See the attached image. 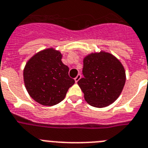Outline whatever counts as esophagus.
Instances as JSON below:
<instances>
[{"instance_id":"esophagus-1","label":"esophagus","mask_w":148,"mask_h":148,"mask_svg":"<svg viewBox=\"0 0 148 148\" xmlns=\"http://www.w3.org/2000/svg\"><path fill=\"white\" fill-rule=\"evenodd\" d=\"M81 78H82V75H81V74H78V75H77V76L75 77V79H75V82H79V79H80Z\"/></svg>"}]
</instances>
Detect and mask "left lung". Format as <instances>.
Here are the masks:
<instances>
[{"mask_svg": "<svg viewBox=\"0 0 148 148\" xmlns=\"http://www.w3.org/2000/svg\"><path fill=\"white\" fill-rule=\"evenodd\" d=\"M82 78L78 84L84 99L93 107L103 108L118 98L126 82L121 62L109 53L101 51L88 55L83 60Z\"/></svg>", "mask_w": 148, "mask_h": 148, "instance_id": "left-lung-1", "label": "left lung"}]
</instances>
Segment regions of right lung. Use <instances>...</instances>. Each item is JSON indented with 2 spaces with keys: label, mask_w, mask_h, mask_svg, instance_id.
Returning <instances> with one entry per match:
<instances>
[{
  "label": "right lung",
  "mask_w": 148,
  "mask_h": 148,
  "mask_svg": "<svg viewBox=\"0 0 148 148\" xmlns=\"http://www.w3.org/2000/svg\"><path fill=\"white\" fill-rule=\"evenodd\" d=\"M60 51L53 49L38 52L27 61L24 82L29 95L43 106L60 103L75 80L69 76V67L61 61Z\"/></svg>",
  "instance_id": "1"
}]
</instances>
